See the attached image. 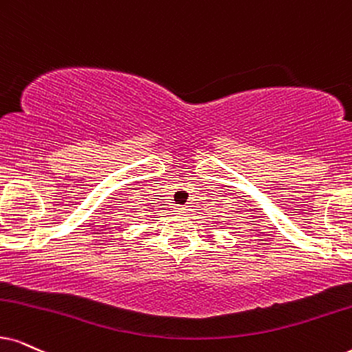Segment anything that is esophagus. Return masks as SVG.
Masks as SVG:
<instances>
[{"mask_svg": "<svg viewBox=\"0 0 352 352\" xmlns=\"http://www.w3.org/2000/svg\"><path fill=\"white\" fill-rule=\"evenodd\" d=\"M188 209H190V206H186V204H182V206H175L177 212H186Z\"/></svg>", "mask_w": 352, "mask_h": 352, "instance_id": "obj_1", "label": "esophagus"}]
</instances>
